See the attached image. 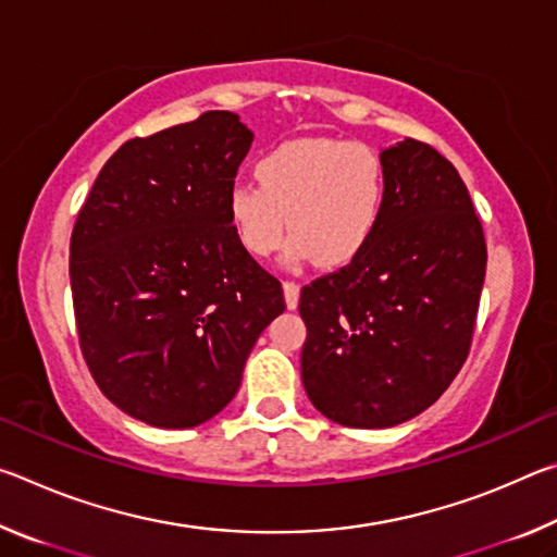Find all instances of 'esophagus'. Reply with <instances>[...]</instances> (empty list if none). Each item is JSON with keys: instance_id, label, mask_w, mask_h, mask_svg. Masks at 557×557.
I'll return each instance as SVG.
<instances>
[{"instance_id": "34e87169", "label": "esophagus", "mask_w": 557, "mask_h": 557, "mask_svg": "<svg viewBox=\"0 0 557 557\" xmlns=\"http://www.w3.org/2000/svg\"><path fill=\"white\" fill-rule=\"evenodd\" d=\"M282 289H285V301H287V309H297L299 305V285L297 282H282Z\"/></svg>"}]
</instances>
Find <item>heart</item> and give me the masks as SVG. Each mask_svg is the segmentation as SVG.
<instances>
[{
    "mask_svg": "<svg viewBox=\"0 0 557 557\" xmlns=\"http://www.w3.org/2000/svg\"><path fill=\"white\" fill-rule=\"evenodd\" d=\"M258 184L231 186L225 211L250 256L268 258L285 235L287 262L326 268L354 260L381 221L388 172L383 157L342 137H301L272 147L256 164Z\"/></svg>",
    "mask_w": 557,
    "mask_h": 557,
    "instance_id": "1",
    "label": "heart"
}]
</instances>
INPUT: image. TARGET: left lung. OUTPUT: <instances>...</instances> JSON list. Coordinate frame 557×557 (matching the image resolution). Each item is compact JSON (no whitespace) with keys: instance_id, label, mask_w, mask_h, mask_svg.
<instances>
[{"instance_id":"8db88e82","label":"left lung","mask_w":557,"mask_h":557,"mask_svg":"<svg viewBox=\"0 0 557 557\" xmlns=\"http://www.w3.org/2000/svg\"><path fill=\"white\" fill-rule=\"evenodd\" d=\"M381 221L346 268L301 289V383L324 418L393 428L428 410L467 361L486 275L469 191L437 149L381 152Z\"/></svg>"}]
</instances>
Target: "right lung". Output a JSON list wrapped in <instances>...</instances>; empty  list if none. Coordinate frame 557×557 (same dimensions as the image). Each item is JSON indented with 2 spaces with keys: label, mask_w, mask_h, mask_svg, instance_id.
<instances>
[{
  "label": "right lung",
  "mask_w": 557,
  "mask_h": 557,
  "mask_svg": "<svg viewBox=\"0 0 557 557\" xmlns=\"http://www.w3.org/2000/svg\"><path fill=\"white\" fill-rule=\"evenodd\" d=\"M252 132L203 112L112 154L71 235L81 351L122 412L164 430L196 428L228 405L245 361L285 312L225 211Z\"/></svg>",
  "instance_id": "obj_1"
}]
</instances>
